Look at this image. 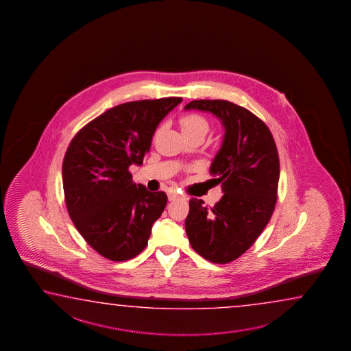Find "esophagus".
<instances>
[{
    "instance_id": "34e87169",
    "label": "esophagus",
    "mask_w": 351,
    "mask_h": 351,
    "mask_svg": "<svg viewBox=\"0 0 351 351\" xmlns=\"http://www.w3.org/2000/svg\"><path fill=\"white\" fill-rule=\"evenodd\" d=\"M180 197H184V196L180 195L177 191H169V193H168V200H169V202H174V200L180 199Z\"/></svg>"
}]
</instances>
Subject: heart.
<instances>
[{
    "instance_id": "b5f03b06",
    "label": "heart",
    "mask_w": 351,
    "mask_h": 351,
    "mask_svg": "<svg viewBox=\"0 0 351 351\" xmlns=\"http://www.w3.org/2000/svg\"><path fill=\"white\" fill-rule=\"evenodd\" d=\"M180 129L183 131V134H191V132H195V131H202L206 134L208 129V124L206 119L199 115V114H186L183 115L180 120Z\"/></svg>"
}]
</instances>
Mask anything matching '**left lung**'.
<instances>
[{
  "mask_svg": "<svg viewBox=\"0 0 351 351\" xmlns=\"http://www.w3.org/2000/svg\"><path fill=\"white\" fill-rule=\"evenodd\" d=\"M185 110L215 115L225 129L210 166L223 195L211 208L191 197L185 232L193 250L216 264H226L250 250L270 220L278 199L279 154L262 120L245 108L221 99L188 103Z\"/></svg>",
  "mask_w": 351,
  "mask_h": 351,
  "instance_id": "8db88e82",
  "label": "left lung"
}]
</instances>
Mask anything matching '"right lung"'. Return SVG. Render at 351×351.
I'll return each mask as SVG.
<instances>
[{"label":"right lung","mask_w":351,"mask_h":351,"mask_svg":"<svg viewBox=\"0 0 351 351\" xmlns=\"http://www.w3.org/2000/svg\"><path fill=\"white\" fill-rule=\"evenodd\" d=\"M182 101L169 97L117 106L78 131L67 147V211L84 241L109 261L141 253L166 208V193L134 183L129 167L143 165L157 126Z\"/></svg>","instance_id":"add662e5"}]
</instances>
